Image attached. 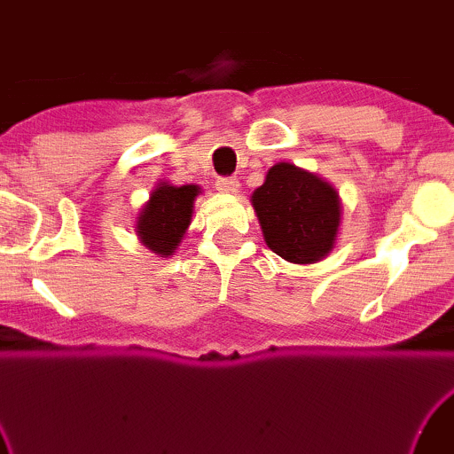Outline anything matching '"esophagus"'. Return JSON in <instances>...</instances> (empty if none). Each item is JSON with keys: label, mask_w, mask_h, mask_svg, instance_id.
<instances>
[{"label": "esophagus", "mask_w": 454, "mask_h": 454, "mask_svg": "<svg viewBox=\"0 0 454 454\" xmlns=\"http://www.w3.org/2000/svg\"><path fill=\"white\" fill-rule=\"evenodd\" d=\"M217 191L220 192H226V195H237V192L240 191V183L239 178L234 176H226V178H217Z\"/></svg>", "instance_id": "34e87169"}]
</instances>
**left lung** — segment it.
I'll return each mask as SVG.
<instances>
[{"label": "left lung", "instance_id": "1", "mask_svg": "<svg viewBox=\"0 0 454 454\" xmlns=\"http://www.w3.org/2000/svg\"><path fill=\"white\" fill-rule=\"evenodd\" d=\"M251 205L265 245L286 262L309 265L334 251L342 201L334 186L317 174L278 161L253 191Z\"/></svg>", "mask_w": 454, "mask_h": 454}]
</instances>
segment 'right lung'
<instances>
[{
    "mask_svg": "<svg viewBox=\"0 0 454 454\" xmlns=\"http://www.w3.org/2000/svg\"><path fill=\"white\" fill-rule=\"evenodd\" d=\"M199 192L201 186L197 184L176 186L168 180L155 184L135 222V232L145 249L157 257H170L176 253L192 222Z\"/></svg>",
    "mask_w": 454,
    "mask_h": 454,
    "instance_id": "right-lung-1",
    "label": "right lung"
}]
</instances>
